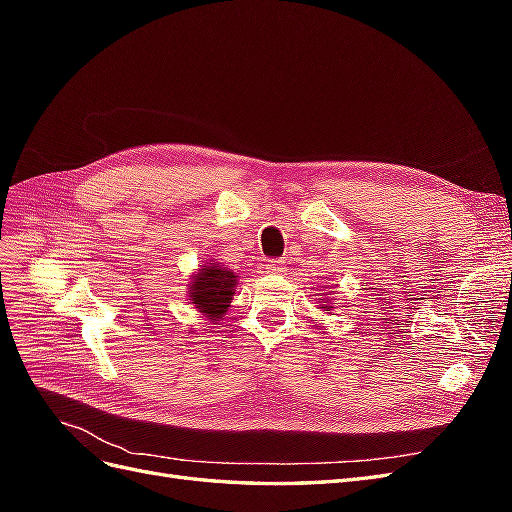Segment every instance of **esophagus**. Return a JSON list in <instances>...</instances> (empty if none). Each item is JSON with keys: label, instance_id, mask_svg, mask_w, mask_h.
<instances>
[{"label": "esophagus", "instance_id": "esophagus-1", "mask_svg": "<svg viewBox=\"0 0 512 512\" xmlns=\"http://www.w3.org/2000/svg\"><path fill=\"white\" fill-rule=\"evenodd\" d=\"M267 271H269V273H275V275L284 273V271H286L284 260H269V262H267Z\"/></svg>", "mask_w": 512, "mask_h": 512}]
</instances>
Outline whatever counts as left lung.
<instances>
[{
  "label": "left lung",
  "instance_id": "1",
  "mask_svg": "<svg viewBox=\"0 0 512 512\" xmlns=\"http://www.w3.org/2000/svg\"><path fill=\"white\" fill-rule=\"evenodd\" d=\"M320 297H322V294H320ZM320 303H322V309H324V312H331V299H320Z\"/></svg>",
  "mask_w": 512,
  "mask_h": 512
}]
</instances>
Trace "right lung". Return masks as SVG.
<instances>
[{"label": "right lung", "mask_w": 512, "mask_h": 512, "mask_svg": "<svg viewBox=\"0 0 512 512\" xmlns=\"http://www.w3.org/2000/svg\"><path fill=\"white\" fill-rule=\"evenodd\" d=\"M237 280L239 275L226 269L222 262L209 260L192 275L188 297L207 320L218 322L228 312Z\"/></svg>", "instance_id": "1"}]
</instances>
